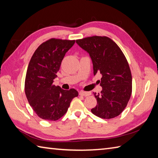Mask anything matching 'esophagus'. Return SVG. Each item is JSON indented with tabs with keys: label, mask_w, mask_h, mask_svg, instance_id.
<instances>
[{
	"label": "esophagus",
	"mask_w": 158,
	"mask_h": 158,
	"mask_svg": "<svg viewBox=\"0 0 158 158\" xmlns=\"http://www.w3.org/2000/svg\"><path fill=\"white\" fill-rule=\"evenodd\" d=\"M79 95L80 96H88L91 95V92H83L81 91L79 92Z\"/></svg>",
	"instance_id": "obj_1"
}]
</instances>
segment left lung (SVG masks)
I'll use <instances>...</instances> for the list:
<instances>
[{
    "label": "left lung",
    "instance_id": "1",
    "mask_svg": "<svg viewBox=\"0 0 158 158\" xmlns=\"http://www.w3.org/2000/svg\"><path fill=\"white\" fill-rule=\"evenodd\" d=\"M76 43L88 52L93 63L94 75H102L100 94L94 92L97 100L92 113L102 119L120 115L132 94V75L122 51L107 36H93L78 39Z\"/></svg>",
    "mask_w": 158,
    "mask_h": 158
}]
</instances>
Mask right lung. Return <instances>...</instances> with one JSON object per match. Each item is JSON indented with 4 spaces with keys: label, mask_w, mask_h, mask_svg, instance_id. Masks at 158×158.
<instances>
[{
    "label": "right lung",
    "mask_w": 158,
    "mask_h": 158,
    "mask_svg": "<svg viewBox=\"0 0 158 158\" xmlns=\"http://www.w3.org/2000/svg\"><path fill=\"white\" fill-rule=\"evenodd\" d=\"M75 40L51 39L39 46L29 62L25 93L30 105L40 118L56 121L64 115L78 92L64 90L53 84L66 53Z\"/></svg>",
    "instance_id": "add662e5"
}]
</instances>
